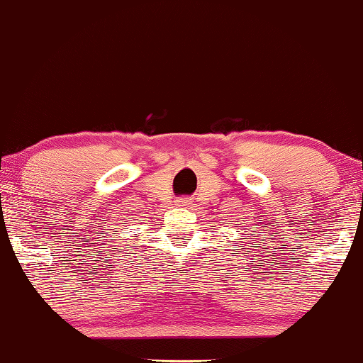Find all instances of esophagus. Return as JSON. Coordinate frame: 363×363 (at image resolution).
<instances>
[{
  "label": "esophagus",
  "mask_w": 363,
  "mask_h": 363,
  "mask_svg": "<svg viewBox=\"0 0 363 363\" xmlns=\"http://www.w3.org/2000/svg\"><path fill=\"white\" fill-rule=\"evenodd\" d=\"M177 205L178 206H188V205H190V203H188L186 200H180V201H177Z\"/></svg>",
  "instance_id": "1"
}]
</instances>
